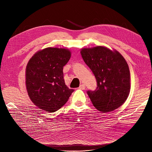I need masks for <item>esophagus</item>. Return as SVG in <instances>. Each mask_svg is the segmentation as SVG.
Returning a JSON list of instances; mask_svg holds the SVG:
<instances>
[{
  "instance_id": "34e87169",
  "label": "esophagus",
  "mask_w": 152,
  "mask_h": 152,
  "mask_svg": "<svg viewBox=\"0 0 152 152\" xmlns=\"http://www.w3.org/2000/svg\"><path fill=\"white\" fill-rule=\"evenodd\" d=\"M85 88H86V86L84 84H81L79 87V89H81V90H84V89H85Z\"/></svg>"
}]
</instances>
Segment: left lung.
<instances>
[{"label":"left lung","mask_w":152,"mask_h":152,"mask_svg":"<svg viewBox=\"0 0 152 152\" xmlns=\"http://www.w3.org/2000/svg\"><path fill=\"white\" fill-rule=\"evenodd\" d=\"M86 65L93 72L97 87L87 91L94 107L108 112L120 107L130 92V72L125 59L117 50L98 46L80 51Z\"/></svg>","instance_id":"8db88e82"}]
</instances>
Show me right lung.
Listing matches in <instances>:
<instances>
[{"label": "right lung", "mask_w": 152, "mask_h": 152, "mask_svg": "<svg viewBox=\"0 0 152 152\" xmlns=\"http://www.w3.org/2000/svg\"><path fill=\"white\" fill-rule=\"evenodd\" d=\"M71 56L66 49L48 48L35 53L27 65L26 86L31 102L54 112L65 104L73 92L65 83L63 68Z\"/></svg>", "instance_id": "right-lung-1"}]
</instances>
